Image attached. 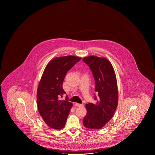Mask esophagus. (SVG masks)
Instances as JSON below:
<instances>
[{"mask_svg":"<svg viewBox=\"0 0 155 155\" xmlns=\"http://www.w3.org/2000/svg\"><path fill=\"white\" fill-rule=\"evenodd\" d=\"M75 106L77 107H83L84 105L83 104H78V103H76Z\"/></svg>","mask_w":155,"mask_h":155,"instance_id":"obj_1","label":"esophagus"}]
</instances>
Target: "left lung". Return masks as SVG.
I'll use <instances>...</instances> for the list:
<instances>
[{
    "mask_svg": "<svg viewBox=\"0 0 155 155\" xmlns=\"http://www.w3.org/2000/svg\"><path fill=\"white\" fill-rule=\"evenodd\" d=\"M92 72L95 81V91L98 93L96 104H86L87 114L83 125L91 130L103 127L113 117L118 102V89L115 71L106 58L91 55L84 57Z\"/></svg>",
    "mask_w": 155,
    "mask_h": 155,
    "instance_id": "obj_1",
    "label": "left lung"
}]
</instances>
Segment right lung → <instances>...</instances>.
<instances>
[{"label": "right lung", "instance_id": "add662e5", "mask_svg": "<svg viewBox=\"0 0 155 155\" xmlns=\"http://www.w3.org/2000/svg\"><path fill=\"white\" fill-rule=\"evenodd\" d=\"M81 58L73 55L54 58L45 68L37 88V102L40 115L51 128L60 130L66 124L72 103L61 97L66 92L62 85L67 72Z\"/></svg>", "mask_w": 155, "mask_h": 155}]
</instances>
